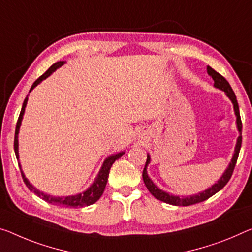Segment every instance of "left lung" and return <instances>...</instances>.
I'll list each match as a JSON object with an SVG mask.
<instances>
[{"label":"left lung","instance_id":"left-lung-1","mask_svg":"<svg viewBox=\"0 0 252 252\" xmlns=\"http://www.w3.org/2000/svg\"><path fill=\"white\" fill-rule=\"evenodd\" d=\"M207 73L212 76V79L214 80V87L218 88V89H220V90H223L224 92H225L226 95L231 99L232 103H233L235 116H237V125H238V129L240 131V136L238 137L233 158H232L229 168L225 170V172L223 173V176L220 177V179L218 181V183H216L215 185H213L211 188L207 189V190L198 193V195H193V196H190V197H184V198H183V197H179V196L170 195V193L161 190V189H158L157 186L153 184V181L150 179L148 173H146V166H148V164L150 163V160H151L150 156L148 154V158H146V163H145V166H144V170H143V180H144V184L146 186V188L149 189V191L152 193V195L156 197L157 199L161 200V202L166 203V204L175 205V206H189V205L202 203V202H204V200L210 198V197H212L213 195H215V193L218 191H220V189H222L224 186L229 183V180L231 179L235 163H237V161H238L240 149H241L242 122H241V117H240V111H239V104H238V101H237V96H235L234 92H233V90H232V88L230 86V83L225 80V77L220 75V73L216 72L215 69H213L211 66H207Z\"/></svg>","mask_w":252,"mask_h":252}]
</instances>
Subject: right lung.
<instances>
[{
    "label": "right lung",
    "mask_w": 252,
    "mask_h": 252,
    "mask_svg": "<svg viewBox=\"0 0 252 252\" xmlns=\"http://www.w3.org/2000/svg\"><path fill=\"white\" fill-rule=\"evenodd\" d=\"M65 63L64 61H60V62H56L55 64H53L52 66H50L47 71H46L44 74L41 76L38 77V79L34 81L33 84L32 86V89H30V91L32 90L34 87H37L38 84H39L42 80H45L46 77H48L52 73L55 71L56 68H59L60 66H62ZM27 101H28V96L25 99V101H23L22 104V108H21V111H20V115H19V118H18V122H17V126H15V136H14V152H15V157L17 158H19V153H18V133H19V128H20V125H21V121H22V116L23 113H25V108H26V104ZM124 154V152L122 153H118V154H115V156H111L108 158H106V161L103 162V165L101 170H100L98 177H96V179L90 188L88 189L82 193H79V195H75V196H67V197H53L50 195H45L44 192H40L39 190H37L36 188L33 187L32 185L29 184V181L27 180V178L23 175L22 170H21V176H22V179L25 181V184L27 187H28L30 190L33 191L36 193L37 196H39L40 198H42L46 202H48L50 204H56V205H60V206H65V207H83V206H89V205H92L94 204L96 200H98L101 195L103 193L104 188H106V185H107V181H108V176H109V171H110V168L111 165H113L114 162L116 160H118L119 158H121ZM20 166V165H19Z\"/></svg>",
    "instance_id": "obj_1"
}]
</instances>
